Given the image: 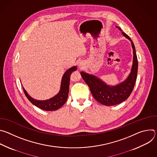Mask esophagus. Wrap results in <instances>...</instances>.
<instances>
[{
	"label": "esophagus",
	"mask_w": 157,
	"mask_h": 157,
	"mask_svg": "<svg viewBox=\"0 0 157 157\" xmlns=\"http://www.w3.org/2000/svg\"><path fill=\"white\" fill-rule=\"evenodd\" d=\"M78 66L80 69H82L84 67V63L82 62H79L78 64Z\"/></svg>",
	"instance_id": "esophagus-1"
}]
</instances>
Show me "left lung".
Here are the masks:
<instances>
[{
  "instance_id": "obj_1",
  "label": "left lung",
  "mask_w": 157,
  "mask_h": 157,
  "mask_svg": "<svg viewBox=\"0 0 157 157\" xmlns=\"http://www.w3.org/2000/svg\"><path fill=\"white\" fill-rule=\"evenodd\" d=\"M117 28H119L116 26ZM120 30L121 29L119 28ZM124 36L130 40L133 48V59L131 73L127 79L116 86H109L97 77L81 72L82 78L88 85L94 98L105 105H114L125 101L132 93L137 79L138 59L134 44L131 38L122 32Z\"/></svg>"
}]
</instances>
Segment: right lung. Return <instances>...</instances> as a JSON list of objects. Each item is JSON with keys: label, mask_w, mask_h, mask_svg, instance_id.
Returning <instances> with one entry per match:
<instances>
[{"label": "right lung", "mask_w": 157, "mask_h": 157, "mask_svg": "<svg viewBox=\"0 0 157 157\" xmlns=\"http://www.w3.org/2000/svg\"><path fill=\"white\" fill-rule=\"evenodd\" d=\"M76 67L74 66L67 70L64 74L61 84V89L58 94L54 98L46 101H37L32 98L23 87L24 94L28 99L35 106L47 111H53L59 109L66 102L68 96L70 76L72 72L76 70Z\"/></svg>", "instance_id": "right-lung-1"}]
</instances>
